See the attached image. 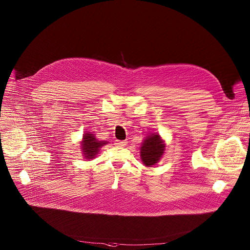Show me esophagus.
<instances>
[{
    "mask_svg": "<svg viewBox=\"0 0 250 250\" xmlns=\"http://www.w3.org/2000/svg\"><path fill=\"white\" fill-rule=\"evenodd\" d=\"M126 144H127L126 140H116V142H115V145H116L117 146H120V147L125 146Z\"/></svg>",
    "mask_w": 250,
    "mask_h": 250,
    "instance_id": "34e87169",
    "label": "esophagus"
}]
</instances>
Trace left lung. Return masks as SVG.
<instances>
[{
    "label": "left lung",
    "mask_w": 250,
    "mask_h": 250,
    "mask_svg": "<svg viewBox=\"0 0 250 250\" xmlns=\"http://www.w3.org/2000/svg\"><path fill=\"white\" fill-rule=\"evenodd\" d=\"M166 144L159 133H149L142 141L139 148L140 159L146 167L156 165L165 153Z\"/></svg>",
    "instance_id": "8db88e82"
}]
</instances>
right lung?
Wrapping results in <instances>:
<instances>
[{
  "instance_id": "right-lung-1",
  "label": "right lung",
  "mask_w": 250,
  "mask_h": 250,
  "mask_svg": "<svg viewBox=\"0 0 250 250\" xmlns=\"http://www.w3.org/2000/svg\"><path fill=\"white\" fill-rule=\"evenodd\" d=\"M108 144V141L98 139L93 132L85 131L82 140L80 141L81 153L85 159L93 160L96 158V155L99 153L100 149Z\"/></svg>"
}]
</instances>
